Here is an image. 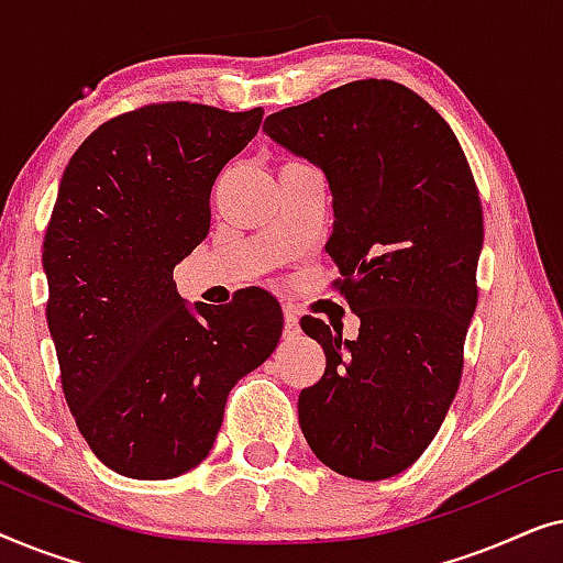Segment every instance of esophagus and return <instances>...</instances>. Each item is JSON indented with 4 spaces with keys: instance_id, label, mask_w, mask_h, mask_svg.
Returning <instances> with one entry per match:
<instances>
[{
    "instance_id": "1",
    "label": "esophagus",
    "mask_w": 563,
    "mask_h": 563,
    "mask_svg": "<svg viewBox=\"0 0 563 563\" xmlns=\"http://www.w3.org/2000/svg\"><path fill=\"white\" fill-rule=\"evenodd\" d=\"M299 335V318L295 314V310L284 307V338L291 341V338Z\"/></svg>"
}]
</instances>
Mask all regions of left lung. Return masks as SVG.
<instances>
[{"mask_svg": "<svg viewBox=\"0 0 563 563\" xmlns=\"http://www.w3.org/2000/svg\"><path fill=\"white\" fill-rule=\"evenodd\" d=\"M264 130L325 174V251L361 320L356 341L299 322L325 351V374L299 391V428L333 472L389 479L428 449L459 389L484 243L472 168L449 122L387 79L343 84Z\"/></svg>", "mask_w": 563, "mask_h": 563, "instance_id": "obj_1", "label": "left lung"}]
</instances>
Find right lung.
<instances>
[{
  "instance_id": "obj_1",
  "label": "right lung",
  "mask_w": 563,
  "mask_h": 563,
  "mask_svg": "<svg viewBox=\"0 0 563 563\" xmlns=\"http://www.w3.org/2000/svg\"><path fill=\"white\" fill-rule=\"evenodd\" d=\"M261 118V107H141L99 125L60 179L43 241L60 384L95 456L130 479L202 464L230 389L282 338L268 291L187 305L174 282L210 233L214 179Z\"/></svg>"
}]
</instances>
